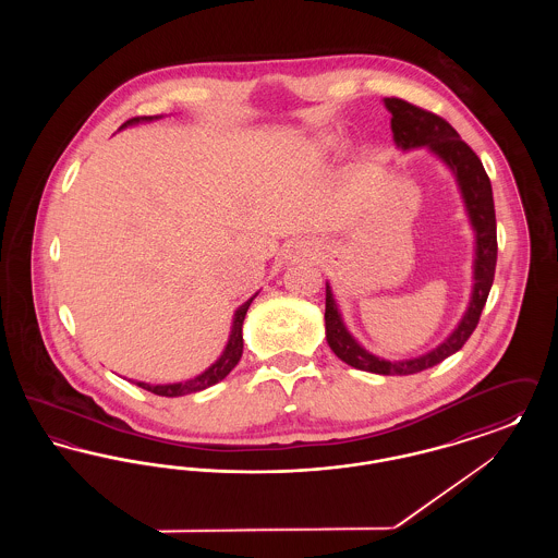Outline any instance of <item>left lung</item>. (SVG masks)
Returning a JSON list of instances; mask_svg holds the SVG:
<instances>
[{
  "mask_svg": "<svg viewBox=\"0 0 558 558\" xmlns=\"http://www.w3.org/2000/svg\"><path fill=\"white\" fill-rule=\"evenodd\" d=\"M385 108L391 112V132L399 150L426 148L433 157L441 160L453 175L460 190L464 211L475 234V257H473V289L460 322L444 343L426 351L423 355L408 360H385L374 355L366 347L349 332L339 303L332 294V287L326 282V341L339 360L357 371L372 374H416L444 362L446 357L460 351L477 328L481 312L485 307L487 294L494 284V271L498 259V240H496V209L492 182L483 169V162L471 150L466 142L460 140L450 123L428 110L414 107L399 98H385Z\"/></svg>",
  "mask_w": 558,
  "mask_h": 558,
  "instance_id": "8db88e82",
  "label": "left lung"
}]
</instances>
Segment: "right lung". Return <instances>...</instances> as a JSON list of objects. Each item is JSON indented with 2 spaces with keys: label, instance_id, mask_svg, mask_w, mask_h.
<instances>
[{
  "label": "right lung",
  "instance_id": "right-lung-1",
  "mask_svg": "<svg viewBox=\"0 0 558 558\" xmlns=\"http://www.w3.org/2000/svg\"><path fill=\"white\" fill-rule=\"evenodd\" d=\"M157 119H160L159 114H157V117H135V119H130L128 123H123L121 130L132 128V125H137V123H150V121H157ZM257 294H259V292H255L248 301H244L239 310L234 312L232 328H230V339H228V343L223 347L221 355L213 362L207 371L201 372V374L194 376V378H187L184 383L150 385V383L135 380V385L142 387V389H146V391H150V393H155V396H162V398H180V396L203 391V389H207V387L217 385L219 380H223L230 372L234 371V366L239 364L240 357H242V322H244V316H246V312H248V307H251V303H253V299H255Z\"/></svg>",
  "mask_w": 558,
  "mask_h": 558
}]
</instances>
